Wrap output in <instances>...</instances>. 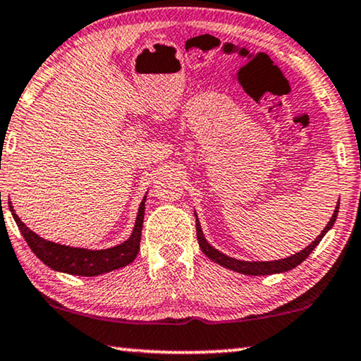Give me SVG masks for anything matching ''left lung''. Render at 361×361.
<instances>
[{"instance_id": "8db88e82", "label": "left lung", "mask_w": 361, "mask_h": 361, "mask_svg": "<svg viewBox=\"0 0 361 361\" xmlns=\"http://www.w3.org/2000/svg\"><path fill=\"white\" fill-rule=\"evenodd\" d=\"M337 212H338V207L336 208V212H334L331 221H329L327 226L324 228V231L316 238V241H312L306 249H302L301 252L291 255V257H286V259H281V260H271V262H243V260H236L233 257H228V255H224L221 252H218V250L213 249L212 245L205 241V238H203V233L200 229V224H198V219H197V238H198V244H200V249L203 250V254H205L208 259H212L213 262L223 265V267L231 269L234 271H239V274H245V275L280 274V271H286V270L295 269L296 265H300L302 260H305L307 255H310L312 250H314L316 245L319 244L321 239L324 238V234H326L329 229L332 228V224L336 223Z\"/></svg>"}]
</instances>
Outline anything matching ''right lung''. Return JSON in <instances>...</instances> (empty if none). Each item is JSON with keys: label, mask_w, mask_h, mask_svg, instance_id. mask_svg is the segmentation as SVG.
<instances>
[{"label": "right lung", "mask_w": 361, "mask_h": 361, "mask_svg": "<svg viewBox=\"0 0 361 361\" xmlns=\"http://www.w3.org/2000/svg\"><path fill=\"white\" fill-rule=\"evenodd\" d=\"M145 200L143 198L142 205H140L137 223H135L132 238L128 241L122 243L120 245L104 250H87L80 247H70V245L55 244L45 239L39 238L37 234L25 226L20 221L19 216L16 215L11 203L9 208L13 212V218L16 224H18L19 231L23 233L25 243L32 249V252L37 257L49 265L50 269L65 271L70 275H81V276H94L106 274V271H112L120 267H125L130 262H133L135 257L138 255L140 250V239H142V228H143V218H145Z\"/></svg>", "instance_id": "1"}]
</instances>
